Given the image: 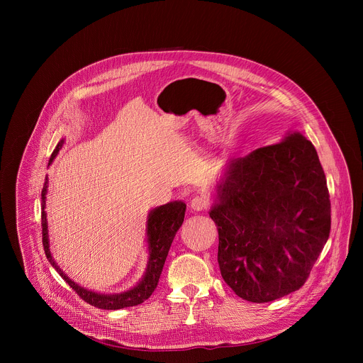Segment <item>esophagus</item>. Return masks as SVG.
I'll return each instance as SVG.
<instances>
[{
    "mask_svg": "<svg viewBox=\"0 0 363 363\" xmlns=\"http://www.w3.org/2000/svg\"><path fill=\"white\" fill-rule=\"evenodd\" d=\"M210 206V198L206 195H195L191 199V208L194 211H202L206 210Z\"/></svg>",
    "mask_w": 363,
    "mask_h": 363,
    "instance_id": "34e87169",
    "label": "esophagus"
}]
</instances>
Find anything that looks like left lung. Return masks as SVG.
<instances>
[{
	"instance_id": "left-lung-1",
	"label": "left lung",
	"mask_w": 363,
	"mask_h": 363,
	"mask_svg": "<svg viewBox=\"0 0 363 363\" xmlns=\"http://www.w3.org/2000/svg\"><path fill=\"white\" fill-rule=\"evenodd\" d=\"M326 177L300 133L231 161L210 217L218 227L224 281L267 303L298 290L330 234Z\"/></svg>"
}]
</instances>
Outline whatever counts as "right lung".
Wrapping results in <instances>:
<instances>
[{
    "label": "right lung",
    "instance_id": "add662e5",
    "mask_svg": "<svg viewBox=\"0 0 363 363\" xmlns=\"http://www.w3.org/2000/svg\"><path fill=\"white\" fill-rule=\"evenodd\" d=\"M63 146V140H60L55 149V152L51 153L48 165L53 162V160L57 157L59 150ZM47 177H45V182L41 191V234H43V247H44V252L47 260L50 262V264L53 266L59 274L65 279V281L77 293V296L84 300L86 303L99 307V308H106V310H118V308H123V307H130V306H138L140 303H143L146 298L150 297V294L153 293V290L157 289L167 255L169 252L171 244L175 238L177 231L179 230V227L184 223V217H185V210L186 205L181 201H175V202H169L167 205L158 206L153 211H150L149 218H147V228H146V234H147V242H149V263H147V269L146 273L143 276V279L138 283V286H135L133 289L121 293V294H100V293H94L90 290H86L80 286H77L74 281H72L62 270L60 267L55 263L53 258H51L50 250H48V237H47V218H45V194H47Z\"/></svg>",
    "mask_w": 363,
    "mask_h": 363
}]
</instances>
